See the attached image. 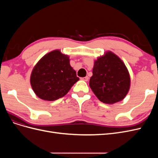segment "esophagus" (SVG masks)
I'll list each match as a JSON object with an SVG mask.
<instances>
[{"label": "esophagus", "instance_id": "obj_1", "mask_svg": "<svg viewBox=\"0 0 158 158\" xmlns=\"http://www.w3.org/2000/svg\"><path fill=\"white\" fill-rule=\"evenodd\" d=\"M88 79H89L88 76H85V77H84V78H81V80H82L85 81V82H87V81L88 80Z\"/></svg>", "mask_w": 158, "mask_h": 158}]
</instances>
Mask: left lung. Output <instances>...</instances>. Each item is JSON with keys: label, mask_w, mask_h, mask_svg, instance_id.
I'll list each match as a JSON object with an SVG mask.
<instances>
[{"label": "left lung", "mask_w": 158, "mask_h": 158, "mask_svg": "<svg viewBox=\"0 0 158 158\" xmlns=\"http://www.w3.org/2000/svg\"><path fill=\"white\" fill-rule=\"evenodd\" d=\"M89 87L99 101L106 104L121 102L131 86L128 70L123 61L111 51H107L94 61Z\"/></svg>", "instance_id": "1"}]
</instances>
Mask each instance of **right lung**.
<instances>
[{"label":"right lung","instance_id":"1","mask_svg":"<svg viewBox=\"0 0 158 158\" xmlns=\"http://www.w3.org/2000/svg\"><path fill=\"white\" fill-rule=\"evenodd\" d=\"M78 80L70 64L69 56L58 49L43 56L33 67L30 76L33 92L46 101L63 98Z\"/></svg>","mask_w":158,"mask_h":158}]
</instances>
